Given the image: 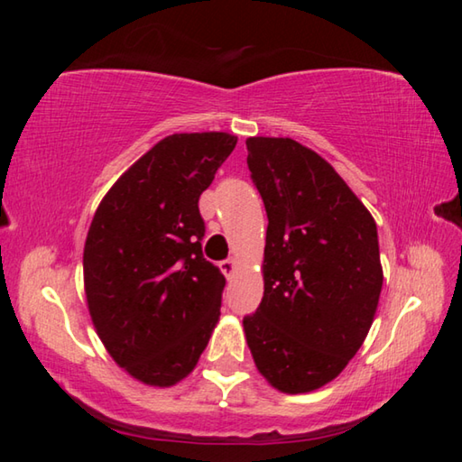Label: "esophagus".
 Instances as JSON below:
<instances>
[{
	"label": "esophagus",
	"instance_id": "obj_1",
	"mask_svg": "<svg viewBox=\"0 0 462 462\" xmlns=\"http://www.w3.org/2000/svg\"><path fill=\"white\" fill-rule=\"evenodd\" d=\"M220 269H222V273H224L226 277H232L234 271H236V261H234V259H226V261L220 263Z\"/></svg>",
	"mask_w": 462,
	"mask_h": 462
}]
</instances>
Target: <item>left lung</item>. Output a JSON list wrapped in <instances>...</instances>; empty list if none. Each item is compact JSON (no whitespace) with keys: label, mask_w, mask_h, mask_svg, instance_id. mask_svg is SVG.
<instances>
[{"label":"left lung","mask_w":462,"mask_h":462,"mask_svg":"<svg viewBox=\"0 0 462 462\" xmlns=\"http://www.w3.org/2000/svg\"><path fill=\"white\" fill-rule=\"evenodd\" d=\"M267 209L264 293L242 319L259 373L283 393L338 377L377 311V224L330 162L291 138L246 140Z\"/></svg>","instance_id":"1"}]
</instances>
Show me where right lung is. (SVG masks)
Returning a JSON list of instances; mask_svg holds the SVG:
<instances>
[{
	"instance_id": "right-lung-1",
	"label": "right lung",
	"mask_w": 462,
	"mask_h": 462,
	"mask_svg": "<svg viewBox=\"0 0 462 462\" xmlns=\"http://www.w3.org/2000/svg\"><path fill=\"white\" fill-rule=\"evenodd\" d=\"M236 143L226 132L162 138L91 220L83 281L93 326L114 361L146 385L187 377L220 318L226 279L203 259L198 203Z\"/></svg>"
}]
</instances>
